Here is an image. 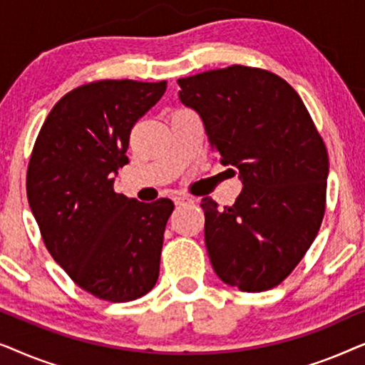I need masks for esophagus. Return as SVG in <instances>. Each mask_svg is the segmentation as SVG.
Returning <instances> with one entry per match:
<instances>
[{"label":"esophagus","instance_id":"obj_1","mask_svg":"<svg viewBox=\"0 0 365 365\" xmlns=\"http://www.w3.org/2000/svg\"><path fill=\"white\" fill-rule=\"evenodd\" d=\"M173 201L176 206H184V204L194 202V199L191 196H186V194H176V196L173 197Z\"/></svg>","mask_w":365,"mask_h":365}]
</instances>
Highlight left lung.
I'll list each match as a JSON object with an SVG mask.
<instances>
[{
	"instance_id": "1",
	"label": "left lung",
	"mask_w": 365,
	"mask_h": 365,
	"mask_svg": "<svg viewBox=\"0 0 365 365\" xmlns=\"http://www.w3.org/2000/svg\"><path fill=\"white\" fill-rule=\"evenodd\" d=\"M224 166L239 171L232 206L204 197L214 272L244 292L276 287L311 247L326 211L327 149L302 99L264 69L234 66L178 79Z\"/></svg>"
}]
</instances>
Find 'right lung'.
<instances>
[{"instance_id": "obj_1", "label": "right lung", "mask_w": 365, "mask_h": 365, "mask_svg": "<svg viewBox=\"0 0 365 365\" xmlns=\"http://www.w3.org/2000/svg\"><path fill=\"white\" fill-rule=\"evenodd\" d=\"M166 81L83 84L48 114L29 159L26 192L46 249L79 287L111 302L148 294L159 277L171 199L114 192L129 134Z\"/></svg>"}]
</instances>
